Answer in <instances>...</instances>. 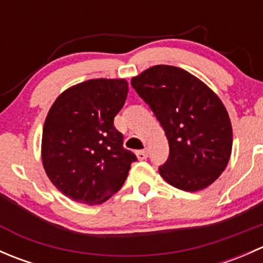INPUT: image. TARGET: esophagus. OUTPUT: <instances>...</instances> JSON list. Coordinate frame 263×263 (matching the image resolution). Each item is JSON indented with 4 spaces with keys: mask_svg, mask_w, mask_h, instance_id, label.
<instances>
[{
    "mask_svg": "<svg viewBox=\"0 0 263 263\" xmlns=\"http://www.w3.org/2000/svg\"><path fill=\"white\" fill-rule=\"evenodd\" d=\"M136 156L139 160H145V159L148 156V150L147 148H144V150H139L136 151Z\"/></svg>",
    "mask_w": 263,
    "mask_h": 263,
    "instance_id": "esophagus-1",
    "label": "esophagus"
}]
</instances>
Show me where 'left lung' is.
<instances>
[{"label": "left lung", "mask_w": 263, "mask_h": 263, "mask_svg": "<svg viewBox=\"0 0 263 263\" xmlns=\"http://www.w3.org/2000/svg\"><path fill=\"white\" fill-rule=\"evenodd\" d=\"M164 128L169 158L159 168L165 182L196 192L216 181L229 163L233 128L216 92L176 66L156 65L131 79Z\"/></svg>", "instance_id": "8db88e82"}]
</instances>
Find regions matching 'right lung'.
Masks as SVG:
<instances>
[{
	"label": "right lung",
	"mask_w": 263,
	"mask_h": 263,
	"mask_svg": "<svg viewBox=\"0 0 263 263\" xmlns=\"http://www.w3.org/2000/svg\"><path fill=\"white\" fill-rule=\"evenodd\" d=\"M127 92L124 79H91L66 89L50 107L42 163L53 185L72 201L100 205L109 200L137 160L113 124Z\"/></svg>",
	"instance_id": "add662e5"
}]
</instances>
